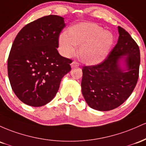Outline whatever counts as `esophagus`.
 Returning a JSON list of instances; mask_svg holds the SVG:
<instances>
[{
    "mask_svg": "<svg viewBox=\"0 0 146 146\" xmlns=\"http://www.w3.org/2000/svg\"><path fill=\"white\" fill-rule=\"evenodd\" d=\"M79 65V63L76 61H73L72 63H71V67L72 68H76V67H78Z\"/></svg>",
    "mask_w": 146,
    "mask_h": 146,
    "instance_id": "34e87169",
    "label": "esophagus"
}]
</instances>
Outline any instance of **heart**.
Instances as JSON below:
<instances>
[{
	"label": "heart",
	"mask_w": 146,
	"mask_h": 146,
	"mask_svg": "<svg viewBox=\"0 0 146 146\" xmlns=\"http://www.w3.org/2000/svg\"><path fill=\"white\" fill-rule=\"evenodd\" d=\"M114 42V36L110 31L92 23L83 22L69 29L68 34L58 38V50L66 58L75 53L80 46L78 55L83 63L89 65L99 64L108 56Z\"/></svg>",
	"instance_id": "1"
}]
</instances>
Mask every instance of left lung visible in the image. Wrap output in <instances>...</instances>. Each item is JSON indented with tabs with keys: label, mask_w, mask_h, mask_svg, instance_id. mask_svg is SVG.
Segmentation results:
<instances>
[{
	"label": "left lung",
	"mask_w": 146,
	"mask_h": 146,
	"mask_svg": "<svg viewBox=\"0 0 146 146\" xmlns=\"http://www.w3.org/2000/svg\"><path fill=\"white\" fill-rule=\"evenodd\" d=\"M118 31V42L107 58L82 70V94L88 106L96 110L109 111L120 106L132 94L138 81V45L123 28L119 26Z\"/></svg>",
	"instance_id": "8db88e82"
}]
</instances>
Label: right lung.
<instances>
[{"label":"right lung","mask_w":146,"mask_h":146,"mask_svg":"<svg viewBox=\"0 0 146 146\" xmlns=\"http://www.w3.org/2000/svg\"><path fill=\"white\" fill-rule=\"evenodd\" d=\"M65 27L61 16H43L26 25L14 39L7 60L8 76L12 90L24 104L33 107L48 104L62 78L71 70L72 60L57 50Z\"/></svg>","instance_id":"1"}]
</instances>
